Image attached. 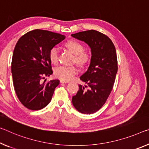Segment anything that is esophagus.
<instances>
[{
    "instance_id": "obj_1",
    "label": "esophagus",
    "mask_w": 149,
    "mask_h": 149,
    "mask_svg": "<svg viewBox=\"0 0 149 149\" xmlns=\"http://www.w3.org/2000/svg\"><path fill=\"white\" fill-rule=\"evenodd\" d=\"M60 83H62V84H68V83H69V81H64V80L60 79Z\"/></svg>"
}]
</instances>
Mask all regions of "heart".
Wrapping results in <instances>:
<instances>
[{
    "label": "heart",
    "mask_w": 149,
    "mask_h": 149,
    "mask_svg": "<svg viewBox=\"0 0 149 149\" xmlns=\"http://www.w3.org/2000/svg\"><path fill=\"white\" fill-rule=\"evenodd\" d=\"M65 46L74 54V63H75L79 67L84 68L89 63L91 56L84 51V46L79 42L70 40L65 42ZM49 58L51 62L56 64L59 60V49L57 47H53L49 52ZM77 73V68L75 65L65 66L61 65L56 68L54 70V75L58 78L70 81Z\"/></svg>",
    "instance_id": "heart-1"
}]
</instances>
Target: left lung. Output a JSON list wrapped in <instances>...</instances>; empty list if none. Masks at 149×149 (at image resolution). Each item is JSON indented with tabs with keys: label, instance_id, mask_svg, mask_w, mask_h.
I'll return each mask as SVG.
<instances>
[{
	"label": "left lung",
	"instance_id": "obj_1",
	"mask_svg": "<svg viewBox=\"0 0 149 149\" xmlns=\"http://www.w3.org/2000/svg\"><path fill=\"white\" fill-rule=\"evenodd\" d=\"M72 36L86 42L91 51L88 70L80 77L89 87L79 85L72 103L79 112L91 114L102 107L112 91L118 69L116 49L109 38L97 30L77 32Z\"/></svg>",
	"mask_w": 149,
	"mask_h": 149
}]
</instances>
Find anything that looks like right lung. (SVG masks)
I'll return each mask as SVG.
<instances>
[{"label":"right lung","mask_w":149,"mask_h":149,"mask_svg":"<svg viewBox=\"0 0 149 149\" xmlns=\"http://www.w3.org/2000/svg\"><path fill=\"white\" fill-rule=\"evenodd\" d=\"M63 35L36 29L27 32L16 43L12 59L13 84L18 100L30 110H40L50 102L60 81H41L52 74L49 52L65 39Z\"/></svg>","instance_id":"add662e5"}]
</instances>
